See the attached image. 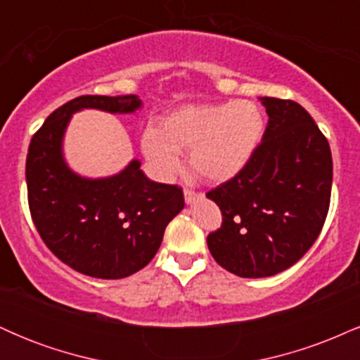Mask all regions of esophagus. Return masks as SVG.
I'll return each mask as SVG.
<instances>
[{
  "label": "esophagus",
  "mask_w": 360,
  "mask_h": 360,
  "mask_svg": "<svg viewBox=\"0 0 360 360\" xmlns=\"http://www.w3.org/2000/svg\"><path fill=\"white\" fill-rule=\"evenodd\" d=\"M201 198H203V194H201V193L194 191V189H188V188L184 189V200H186V203H188V205H191V203H194V201L201 200Z\"/></svg>",
  "instance_id": "34e87169"
}]
</instances>
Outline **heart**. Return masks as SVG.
<instances>
[{"mask_svg":"<svg viewBox=\"0 0 360 360\" xmlns=\"http://www.w3.org/2000/svg\"><path fill=\"white\" fill-rule=\"evenodd\" d=\"M264 127L262 111L252 101L186 105L160 118L159 130L143 131L142 150L160 176L174 174L179 152H188L194 174L223 183L249 164Z\"/></svg>","mask_w":360,"mask_h":360,"instance_id":"obj_1","label":"heart"}]
</instances>
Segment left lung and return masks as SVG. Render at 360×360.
<instances>
[{"label":"left lung","instance_id":"obj_1","mask_svg":"<svg viewBox=\"0 0 360 360\" xmlns=\"http://www.w3.org/2000/svg\"><path fill=\"white\" fill-rule=\"evenodd\" d=\"M259 100L269 117L262 142L237 176L206 193L223 217L208 249L240 278L298 262L321 232L332 194V152L315 120L296 101Z\"/></svg>","mask_w":360,"mask_h":360}]
</instances>
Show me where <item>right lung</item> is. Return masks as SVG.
Segmentation results:
<instances>
[{"label": "right lung", "instance_id": "obj_1", "mask_svg": "<svg viewBox=\"0 0 360 360\" xmlns=\"http://www.w3.org/2000/svg\"><path fill=\"white\" fill-rule=\"evenodd\" d=\"M88 108L134 113L142 100L88 94L49 115L28 147V206L56 257L91 278L122 279L154 259L167 223L184 208V196L174 184L148 179L137 159L100 179L69 169L62 152L65 128L76 111Z\"/></svg>", "mask_w": 360, "mask_h": 360}]
</instances>
